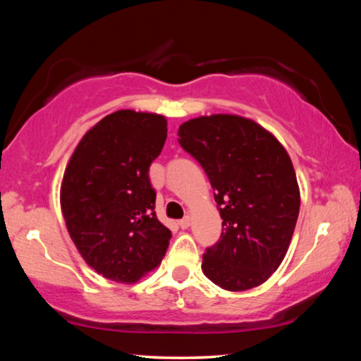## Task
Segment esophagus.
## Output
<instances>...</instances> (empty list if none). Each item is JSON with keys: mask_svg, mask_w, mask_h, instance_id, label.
Segmentation results:
<instances>
[{"mask_svg": "<svg viewBox=\"0 0 361 361\" xmlns=\"http://www.w3.org/2000/svg\"><path fill=\"white\" fill-rule=\"evenodd\" d=\"M180 228L181 229H188L189 228V226H191V216H189V215H186L185 218H183V219H180Z\"/></svg>", "mask_w": 361, "mask_h": 361, "instance_id": "obj_1", "label": "esophagus"}]
</instances>
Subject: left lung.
I'll use <instances>...</instances> for the list:
<instances>
[{"mask_svg": "<svg viewBox=\"0 0 361 361\" xmlns=\"http://www.w3.org/2000/svg\"><path fill=\"white\" fill-rule=\"evenodd\" d=\"M178 137L209 176L224 226L202 272L228 291L264 283L288 252L301 204L288 152L258 122L237 114L189 119Z\"/></svg>", "mask_w": 361, "mask_h": 361, "instance_id": "left-lung-1", "label": "left lung"}]
</instances>
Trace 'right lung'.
<instances>
[{
	"mask_svg": "<svg viewBox=\"0 0 361 361\" xmlns=\"http://www.w3.org/2000/svg\"><path fill=\"white\" fill-rule=\"evenodd\" d=\"M166 138V116L119 109L84 133L66 164V229L85 264L113 282L137 283L154 271L172 239L148 175Z\"/></svg>",
	"mask_w": 361,
	"mask_h": 361,
	"instance_id": "obj_1",
	"label": "right lung"
}]
</instances>
